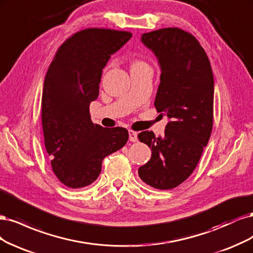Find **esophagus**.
<instances>
[{"mask_svg": "<svg viewBox=\"0 0 253 253\" xmlns=\"http://www.w3.org/2000/svg\"><path fill=\"white\" fill-rule=\"evenodd\" d=\"M128 133H129V141L131 142L137 141V133L135 131H133V130H129Z\"/></svg>", "mask_w": 253, "mask_h": 253, "instance_id": "obj_1", "label": "esophagus"}]
</instances>
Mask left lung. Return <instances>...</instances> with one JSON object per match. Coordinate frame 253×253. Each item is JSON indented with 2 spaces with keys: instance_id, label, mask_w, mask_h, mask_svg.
Returning a JSON list of instances; mask_svg holds the SVG:
<instances>
[{
  "instance_id": "left-lung-1",
  "label": "left lung",
  "mask_w": 253,
  "mask_h": 253,
  "mask_svg": "<svg viewBox=\"0 0 253 253\" xmlns=\"http://www.w3.org/2000/svg\"><path fill=\"white\" fill-rule=\"evenodd\" d=\"M141 41L159 60L161 83L154 106L169 122L163 137L148 130L138 133L152 151L138 175L153 188L172 189L193 172L210 138L213 73L205 50L189 32L162 28L143 34Z\"/></svg>"
}]
</instances>
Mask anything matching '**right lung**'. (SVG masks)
<instances>
[{
  "mask_svg": "<svg viewBox=\"0 0 253 253\" xmlns=\"http://www.w3.org/2000/svg\"><path fill=\"white\" fill-rule=\"evenodd\" d=\"M131 37V32L113 29L81 30L61 45L48 68L42 95L44 142L54 174L69 188L93 183L104 158L128 141L123 127L93 124L89 105L99 96L111 54Z\"/></svg>",
  "mask_w": 253,
  "mask_h": 253,
  "instance_id": "right-lung-1",
  "label": "right lung"
}]
</instances>
